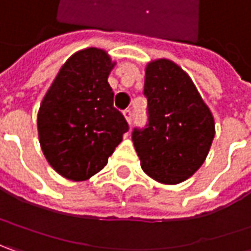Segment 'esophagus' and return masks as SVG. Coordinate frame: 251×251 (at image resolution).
Instances as JSON below:
<instances>
[{"label": "esophagus", "instance_id": "esophagus-1", "mask_svg": "<svg viewBox=\"0 0 251 251\" xmlns=\"http://www.w3.org/2000/svg\"><path fill=\"white\" fill-rule=\"evenodd\" d=\"M124 116H125L126 121H127L129 124H132V119H133V112H132V109H125V111H124Z\"/></svg>", "mask_w": 251, "mask_h": 251}]
</instances>
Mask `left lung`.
I'll return each instance as SVG.
<instances>
[{
	"mask_svg": "<svg viewBox=\"0 0 251 251\" xmlns=\"http://www.w3.org/2000/svg\"><path fill=\"white\" fill-rule=\"evenodd\" d=\"M147 124L135 127L132 140L143 171L163 184L182 182L209 153L215 122L188 74L160 59L146 67Z\"/></svg>",
	"mask_w": 251,
	"mask_h": 251,
	"instance_id": "1",
	"label": "left lung"
}]
</instances>
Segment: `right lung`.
<instances>
[{
  "label": "right lung",
  "instance_id": "right-lung-1",
  "mask_svg": "<svg viewBox=\"0 0 251 251\" xmlns=\"http://www.w3.org/2000/svg\"><path fill=\"white\" fill-rule=\"evenodd\" d=\"M114 64L104 50L77 51L42 101L40 147L50 166L67 180H88L101 171L129 130L108 84Z\"/></svg>",
  "mask_w": 251,
  "mask_h": 251
}]
</instances>
